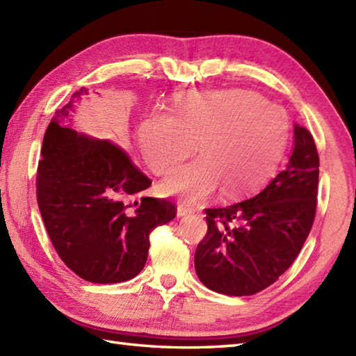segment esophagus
Masks as SVG:
<instances>
[{
    "instance_id": "1",
    "label": "esophagus",
    "mask_w": 356,
    "mask_h": 356,
    "mask_svg": "<svg viewBox=\"0 0 356 356\" xmlns=\"http://www.w3.org/2000/svg\"><path fill=\"white\" fill-rule=\"evenodd\" d=\"M194 213V209L189 208L185 203H179L177 204V217H185V216H191Z\"/></svg>"
}]
</instances>
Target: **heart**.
Segmentation results:
<instances>
[{
  "label": "heart",
  "instance_id": "1",
  "mask_svg": "<svg viewBox=\"0 0 356 356\" xmlns=\"http://www.w3.org/2000/svg\"><path fill=\"white\" fill-rule=\"evenodd\" d=\"M290 118L277 104L245 89L193 92L177 98L171 113L154 111L139 126V144L150 168L165 175L197 148L203 156L175 170L163 191L188 203L262 186L282 159Z\"/></svg>",
  "mask_w": 356,
  "mask_h": 356
}]
</instances>
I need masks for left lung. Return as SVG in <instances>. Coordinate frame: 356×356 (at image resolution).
Instances as JSON below:
<instances>
[{"mask_svg": "<svg viewBox=\"0 0 356 356\" xmlns=\"http://www.w3.org/2000/svg\"><path fill=\"white\" fill-rule=\"evenodd\" d=\"M318 153L311 131L296 124L286 167L253 197L204 209L208 232L197 245L198 279L226 296H253L290 268L317 209Z\"/></svg>", "mask_w": 356, "mask_h": 356, "instance_id": "8db88e82", "label": "left lung"}]
</instances>
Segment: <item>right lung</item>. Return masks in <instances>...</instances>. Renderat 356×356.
I'll use <instances>...</instances> for the list:
<instances>
[{
	"mask_svg": "<svg viewBox=\"0 0 356 356\" xmlns=\"http://www.w3.org/2000/svg\"><path fill=\"white\" fill-rule=\"evenodd\" d=\"M83 94L86 88L72 97ZM72 106L56 111L45 131L36 175L40 216L54 250L79 277L124 282L144 268L152 230L175 218L177 206L143 197L129 211L126 198L152 180L121 145L66 127Z\"/></svg>",
	"mask_w": 356,
	"mask_h": 356,
	"instance_id": "add662e5",
	"label": "right lung"
}]
</instances>
